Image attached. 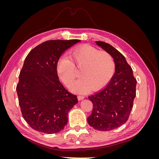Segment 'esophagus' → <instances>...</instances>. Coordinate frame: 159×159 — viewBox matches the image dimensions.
Instances as JSON below:
<instances>
[{
  "instance_id": "esophagus-1",
  "label": "esophagus",
  "mask_w": 159,
  "mask_h": 159,
  "mask_svg": "<svg viewBox=\"0 0 159 159\" xmlns=\"http://www.w3.org/2000/svg\"><path fill=\"white\" fill-rule=\"evenodd\" d=\"M85 98V97L84 95H78V99H79V100H82V99H84Z\"/></svg>"
}]
</instances>
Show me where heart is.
Segmentation results:
<instances>
[{
	"instance_id": "heart-1",
	"label": "heart",
	"mask_w": 159,
	"mask_h": 159,
	"mask_svg": "<svg viewBox=\"0 0 159 159\" xmlns=\"http://www.w3.org/2000/svg\"><path fill=\"white\" fill-rule=\"evenodd\" d=\"M70 58L61 57L57 64V74L69 86L76 78L75 68H81V78L71 86L76 93H85L91 89L102 88L111 78L115 71V61L109 52L88 44L76 48L69 52Z\"/></svg>"
}]
</instances>
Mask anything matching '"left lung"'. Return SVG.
Returning a JSON list of instances; mask_svg holds the SVG:
<instances>
[{"label":"left lung","mask_w":159,"mask_h":159,"mask_svg":"<svg viewBox=\"0 0 159 159\" xmlns=\"http://www.w3.org/2000/svg\"><path fill=\"white\" fill-rule=\"evenodd\" d=\"M95 43L112 56L115 72L104 88L88 96L93 110L88 122L96 130L107 131L120 127L128 120L136 96L137 80L121 53L107 43Z\"/></svg>","instance_id":"8db88e82"}]
</instances>
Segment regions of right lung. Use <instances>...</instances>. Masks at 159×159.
Wrapping results in <instances>:
<instances>
[{
	"mask_svg": "<svg viewBox=\"0 0 159 159\" xmlns=\"http://www.w3.org/2000/svg\"><path fill=\"white\" fill-rule=\"evenodd\" d=\"M80 40H48L32 49L19 75L16 92L22 117L37 131L63 130L69 111L78 102L59 80L57 64L61 54Z\"/></svg>",
	"mask_w": 159,
	"mask_h": 159,
	"instance_id": "right-lung-1",
	"label": "right lung"
}]
</instances>
